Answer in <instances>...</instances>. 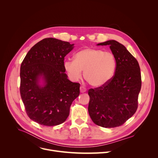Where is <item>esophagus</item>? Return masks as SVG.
<instances>
[{"label": "esophagus", "mask_w": 158, "mask_h": 158, "mask_svg": "<svg viewBox=\"0 0 158 158\" xmlns=\"http://www.w3.org/2000/svg\"><path fill=\"white\" fill-rule=\"evenodd\" d=\"M80 92L81 93H85L86 92V88L83 87V86H81L80 87Z\"/></svg>", "instance_id": "obj_1"}]
</instances>
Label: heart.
Masks as SVG:
<instances>
[{"label":"heart","mask_w":158,"mask_h":158,"mask_svg":"<svg viewBox=\"0 0 158 158\" xmlns=\"http://www.w3.org/2000/svg\"><path fill=\"white\" fill-rule=\"evenodd\" d=\"M64 68L70 79L78 81L83 76L88 83L98 88L106 85L113 77L117 62L114 55L102 49L86 48L77 52L73 60H66Z\"/></svg>","instance_id":"1"}]
</instances>
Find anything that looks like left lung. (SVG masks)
Returning <instances> with one entry per match:
<instances>
[{"instance_id": "8db88e82", "label": "left lung", "mask_w": 158, "mask_h": 158, "mask_svg": "<svg viewBox=\"0 0 158 158\" xmlns=\"http://www.w3.org/2000/svg\"><path fill=\"white\" fill-rule=\"evenodd\" d=\"M97 45H110L117 69L113 77L106 85L88 90V113L97 126L118 127L137 110L142 86L139 66L125 46L117 41L108 40Z\"/></svg>"}]
</instances>
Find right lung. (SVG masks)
Masks as SVG:
<instances>
[{"instance_id":"obj_1","label":"right lung","mask_w":158,"mask_h":158,"mask_svg":"<svg viewBox=\"0 0 158 158\" xmlns=\"http://www.w3.org/2000/svg\"><path fill=\"white\" fill-rule=\"evenodd\" d=\"M73 48L67 41L45 38L30 49L21 64L22 100L30 119L41 125L63 123L79 95L80 84L69 80L64 73V57Z\"/></svg>"}]
</instances>
